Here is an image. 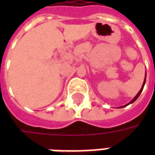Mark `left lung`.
<instances>
[{"label": "left lung", "instance_id": "8db88e82", "mask_svg": "<svg viewBox=\"0 0 155 155\" xmlns=\"http://www.w3.org/2000/svg\"><path fill=\"white\" fill-rule=\"evenodd\" d=\"M145 79H146V74H145ZM145 79H144V81H143V85H142V87H141V90H140V91H139V93H138V94H136V96H135V97L134 98L133 100H132V101H130V103H129V104H127L126 105H128V104H131V103H133V102H134V101H136L137 99H138V97L140 96V93H141V92H142V91H143V86H144V84H145ZM126 105H124V106H126ZM124 106H123V107H124Z\"/></svg>", "mask_w": 155, "mask_h": 155}]
</instances>
